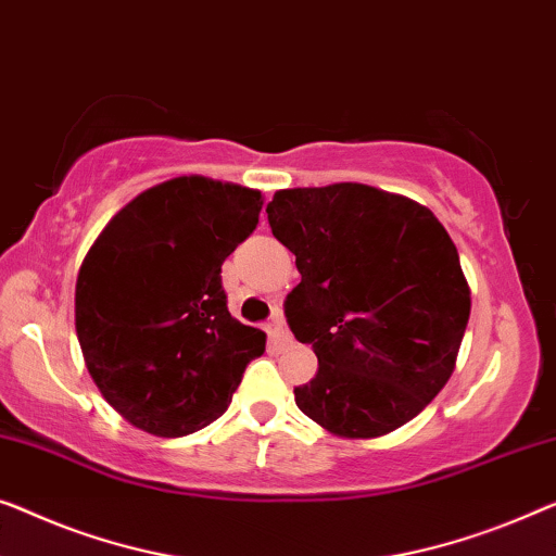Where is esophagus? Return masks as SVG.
Here are the masks:
<instances>
[{"label": "esophagus", "instance_id": "esophagus-1", "mask_svg": "<svg viewBox=\"0 0 556 556\" xmlns=\"http://www.w3.org/2000/svg\"><path fill=\"white\" fill-rule=\"evenodd\" d=\"M268 336H270V343L276 345V349H288V345L293 343L291 333L286 331V320H283V316H280V313H276V316L270 318Z\"/></svg>", "mask_w": 556, "mask_h": 556}]
</instances>
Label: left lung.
Returning <instances> with one entry per match:
<instances>
[{
    "label": "left lung",
    "mask_w": 556,
    "mask_h": 556,
    "mask_svg": "<svg viewBox=\"0 0 556 556\" xmlns=\"http://www.w3.org/2000/svg\"><path fill=\"white\" fill-rule=\"evenodd\" d=\"M265 213L301 273L288 326L318 356L298 408L341 439L412 421L452 378L471 311L444 225L361 182L278 190Z\"/></svg>",
    "instance_id": "left-lung-1"
}]
</instances>
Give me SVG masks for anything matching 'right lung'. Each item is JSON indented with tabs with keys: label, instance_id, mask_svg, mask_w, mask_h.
Instances as JSON below:
<instances>
[{
	"label": "right lung",
	"instance_id": "1",
	"mask_svg": "<svg viewBox=\"0 0 556 556\" xmlns=\"http://www.w3.org/2000/svg\"><path fill=\"white\" fill-rule=\"evenodd\" d=\"M261 190L182 175L130 200L87 251L75 328L104 401L178 439L230 406L265 333L230 316L220 265L251 236Z\"/></svg>",
	"mask_w": 556,
	"mask_h": 556
}]
</instances>
